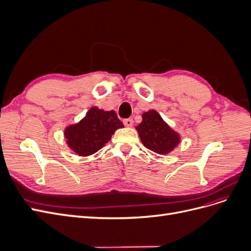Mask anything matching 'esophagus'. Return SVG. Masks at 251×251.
I'll list each match as a JSON object with an SVG mask.
<instances>
[{
    "label": "esophagus",
    "instance_id": "obj_1",
    "mask_svg": "<svg viewBox=\"0 0 251 251\" xmlns=\"http://www.w3.org/2000/svg\"><path fill=\"white\" fill-rule=\"evenodd\" d=\"M133 124H134V121L132 118H126L124 120V125L127 127H131L133 126Z\"/></svg>",
    "mask_w": 251,
    "mask_h": 251
}]
</instances>
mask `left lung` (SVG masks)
I'll return each instance as SVG.
<instances>
[{
  "mask_svg": "<svg viewBox=\"0 0 251 251\" xmlns=\"http://www.w3.org/2000/svg\"><path fill=\"white\" fill-rule=\"evenodd\" d=\"M136 130L143 146L160 155L171 153L180 142V135L155 110L142 114V121L136 126Z\"/></svg>",
  "mask_w": 251,
  "mask_h": 251,
  "instance_id": "8db88e82",
  "label": "left lung"
}]
</instances>
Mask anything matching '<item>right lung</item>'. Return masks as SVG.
<instances>
[{"label": "right lung", "instance_id": "right-lung-1", "mask_svg": "<svg viewBox=\"0 0 251 251\" xmlns=\"http://www.w3.org/2000/svg\"><path fill=\"white\" fill-rule=\"evenodd\" d=\"M121 127L124 124L118 119L115 111L92 107L79 123L67 126L64 134L68 147L78 156L86 157L100 151Z\"/></svg>", "mask_w": 251, "mask_h": 251}]
</instances>
